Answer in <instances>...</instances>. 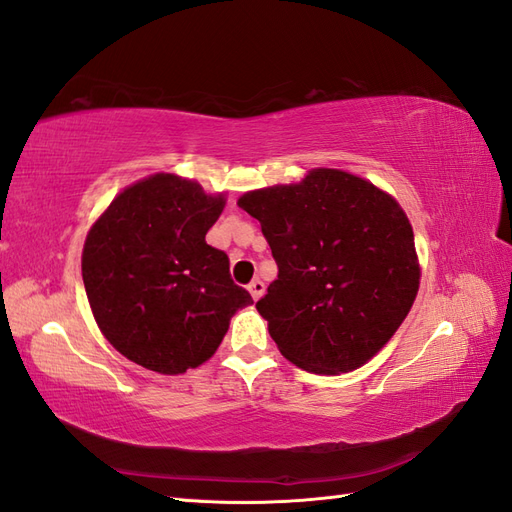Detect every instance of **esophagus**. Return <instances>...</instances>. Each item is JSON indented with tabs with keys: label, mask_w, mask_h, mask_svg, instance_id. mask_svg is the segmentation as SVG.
<instances>
[{
	"label": "esophagus",
	"mask_w": 512,
	"mask_h": 512,
	"mask_svg": "<svg viewBox=\"0 0 512 512\" xmlns=\"http://www.w3.org/2000/svg\"><path fill=\"white\" fill-rule=\"evenodd\" d=\"M247 290H250V294H252V299L254 301H258L262 294H265V284H262L260 280H252L250 282V286H247Z\"/></svg>",
	"instance_id": "obj_1"
}]
</instances>
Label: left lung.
<instances>
[{
    "label": "left lung",
    "instance_id": "8db88e82",
    "mask_svg": "<svg viewBox=\"0 0 512 512\" xmlns=\"http://www.w3.org/2000/svg\"><path fill=\"white\" fill-rule=\"evenodd\" d=\"M260 222L277 280L256 303L286 359L322 376L363 367L406 320L421 284L397 200L339 168L239 196Z\"/></svg>",
    "mask_w": 512,
    "mask_h": 512
}]
</instances>
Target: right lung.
I'll return each instance as SVG.
<instances>
[{"mask_svg":"<svg viewBox=\"0 0 512 512\" xmlns=\"http://www.w3.org/2000/svg\"><path fill=\"white\" fill-rule=\"evenodd\" d=\"M226 194L175 173L123 188L83 245V282L98 329L132 363L179 376L220 348L250 292L235 286L228 256L205 235Z\"/></svg>","mask_w":512,"mask_h":512,"instance_id":"1","label":"right lung"}]
</instances>
